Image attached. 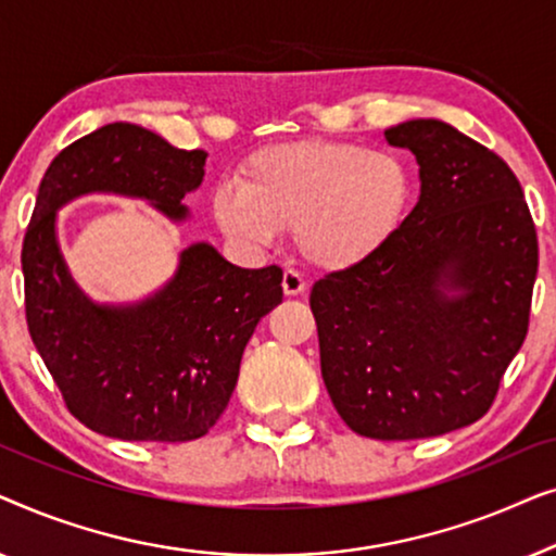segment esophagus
Here are the masks:
<instances>
[{
    "label": "esophagus",
    "instance_id": "34e87169",
    "mask_svg": "<svg viewBox=\"0 0 556 556\" xmlns=\"http://www.w3.org/2000/svg\"><path fill=\"white\" fill-rule=\"evenodd\" d=\"M283 293L286 295H301L306 293V278L301 276L295 268H288L283 273Z\"/></svg>",
    "mask_w": 556,
    "mask_h": 556
}]
</instances>
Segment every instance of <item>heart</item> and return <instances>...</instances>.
<instances>
[{"label":"heart","mask_w":556,"mask_h":556,"mask_svg":"<svg viewBox=\"0 0 556 556\" xmlns=\"http://www.w3.org/2000/svg\"><path fill=\"white\" fill-rule=\"evenodd\" d=\"M413 197L415 174L394 151L308 139L257 151L240 181L212 192V215L223 232L255 248L293 230L311 265L341 270L400 230Z\"/></svg>","instance_id":"obj_1"}]
</instances>
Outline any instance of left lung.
I'll list each match as a JSON object with an SVG mask.
<instances>
[{
  "label": "left lung",
  "mask_w": 556,
  "mask_h": 556,
  "mask_svg": "<svg viewBox=\"0 0 556 556\" xmlns=\"http://www.w3.org/2000/svg\"><path fill=\"white\" fill-rule=\"evenodd\" d=\"M384 136L415 154L420 200L375 255L316 280L311 311L341 420L417 440L491 409L527 339L539 242L519 179L491 149L435 118Z\"/></svg>",
  "instance_id": "obj_1"
}]
</instances>
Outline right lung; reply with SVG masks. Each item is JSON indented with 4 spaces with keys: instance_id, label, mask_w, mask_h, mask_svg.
<instances>
[{
    "instance_id": "1",
    "label": "right lung",
    "mask_w": 556,
    "mask_h": 556,
    "mask_svg": "<svg viewBox=\"0 0 556 556\" xmlns=\"http://www.w3.org/2000/svg\"><path fill=\"white\" fill-rule=\"evenodd\" d=\"M204 159L136 124H109L60 151L40 181L22 242L27 329L71 415L105 438H202L232 397L257 321L283 301V270L235 268L215 248L192 245L154 299L101 308L67 276L55 210L86 192H118L181 219Z\"/></svg>"
}]
</instances>
